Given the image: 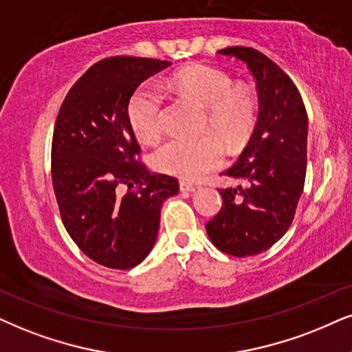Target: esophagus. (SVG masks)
I'll return each instance as SVG.
<instances>
[{"label": "esophagus", "mask_w": 352, "mask_h": 352, "mask_svg": "<svg viewBox=\"0 0 352 352\" xmlns=\"http://www.w3.org/2000/svg\"><path fill=\"white\" fill-rule=\"evenodd\" d=\"M197 190V186H195L193 184H190V182H185V180H182L180 182V191H195Z\"/></svg>", "instance_id": "34e87169"}]
</instances>
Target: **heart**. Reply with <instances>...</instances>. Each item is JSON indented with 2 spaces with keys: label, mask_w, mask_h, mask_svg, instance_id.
I'll return each mask as SVG.
<instances>
[{
  "label": "heart",
  "mask_w": 352,
  "mask_h": 352,
  "mask_svg": "<svg viewBox=\"0 0 352 352\" xmlns=\"http://www.w3.org/2000/svg\"><path fill=\"white\" fill-rule=\"evenodd\" d=\"M166 87L206 107L203 126L217 133L230 146L252 131L256 120V102L248 91L234 89L226 71L208 65H191L177 71ZM128 120L143 143H154L164 130L166 100L155 84H143L128 102ZM226 151L217 138H172L157 148L153 162L159 170L184 180H199L224 166Z\"/></svg>",
  "instance_id": "obj_1"
}]
</instances>
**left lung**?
Here are the masks:
<instances>
[{
  "label": "left lung",
  "instance_id": "obj_1",
  "mask_svg": "<svg viewBox=\"0 0 352 352\" xmlns=\"http://www.w3.org/2000/svg\"><path fill=\"white\" fill-rule=\"evenodd\" d=\"M217 53L248 66L260 113L247 148L224 172L247 186L219 188L222 208L206 222V232L221 252L252 256L273 247L294 219L305 184L309 117L299 89L263 53L248 47Z\"/></svg>",
  "mask_w": 352,
  "mask_h": 352
}]
</instances>
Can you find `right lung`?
<instances>
[{"instance_id": "right-lung-1", "label": "right lung", "mask_w": 352, "mask_h": 352, "mask_svg": "<svg viewBox=\"0 0 352 352\" xmlns=\"http://www.w3.org/2000/svg\"><path fill=\"white\" fill-rule=\"evenodd\" d=\"M167 66L170 61L138 56L97 61L58 112L52 182L61 221L74 243L107 268H135L149 255L162 203L179 193L177 179L140 162L128 120L136 87Z\"/></svg>"}]
</instances>
